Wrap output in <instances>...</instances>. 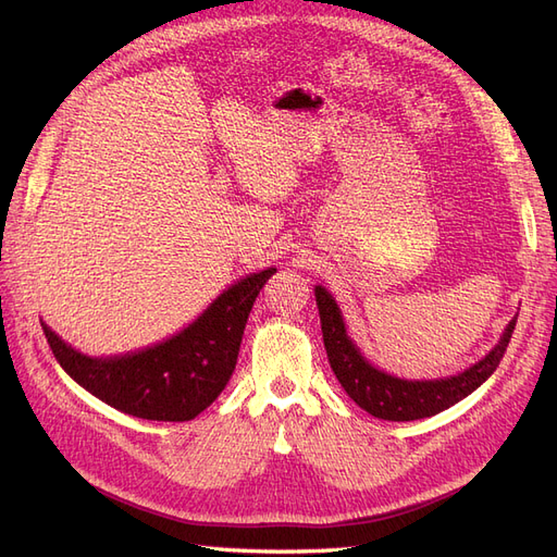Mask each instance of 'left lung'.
I'll list each match as a JSON object with an SVG mask.
<instances>
[{
  "label": "left lung",
  "mask_w": 557,
  "mask_h": 557,
  "mask_svg": "<svg viewBox=\"0 0 557 557\" xmlns=\"http://www.w3.org/2000/svg\"><path fill=\"white\" fill-rule=\"evenodd\" d=\"M313 290L327 360L334 376L339 379L348 397L360 409L372 413L374 418L397 420V423L442 413L491 379L511 342L518 318L516 313L509 320V325L504 327L499 342L479 362L467 367L465 372L442 379H401L369 362L360 346L348 336L344 313L332 293L323 288V285H315Z\"/></svg>",
  "instance_id": "1"
}]
</instances>
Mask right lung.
<instances>
[{"label": "right lung", "instance_id": "obj_1", "mask_svg": "<svg viewBox=\"0 0 557 557\" xmlns=\"http://www.w3.org/2000/svg\"><path fill=\"white\" fill-rule=\"evenodd\" d=\"M272 274L267 267L234 281L193 323L139 350L88 356L44 320L41 327L64 372L109 407L144 420H193L232 379L252 301Z\"/></svg>", "mask_w": 557, "mask_h": 557}]
</instances>
